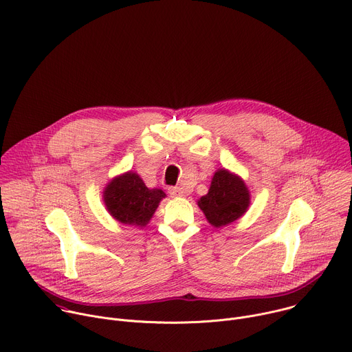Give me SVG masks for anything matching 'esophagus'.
Wrapping results in <instances>:
<instances>
[{
	"mask_svg": "<svg viewBox=\"0 0 352 352\" xmlns=\"http://www.w3.org/2000/svg\"><path fill=\"white\" fill-rule=\"evenodd\" d=\"M168 192H170V195L173 197H184L185 196V190L182 188H179V186H171L168 189Z\"/></svg>",
	"mask_w": 352,
	"mask_h": 352,
	"instance_id": "1",
	"label": "esophagus"
}]
</instances>
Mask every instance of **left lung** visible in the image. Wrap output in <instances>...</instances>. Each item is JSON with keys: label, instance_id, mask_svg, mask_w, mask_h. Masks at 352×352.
<instances>
[{"label": "left lung", "instance_id": "8db88e82", "mask_svg": "<svg viewBox=\"0 0 352 352\" xmlns=\"http://www.w3.org/2000/svg\"><path fill=\"white\" fill-rule=\"evenodd\" d=\"M249 205L250 192L246 184L239 175L226 168H219L214 173L209 192L197 200V206L216 228L242 217Z\"/></svg>", "mask_w": 352, "mask_h": 352}]
</instances>
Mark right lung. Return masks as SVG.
<instances>
[{"mask_svg":"<svg viewBox=\"0 0 352 352\" xmlns=\"http://www.w3.org/2000/svg\"><path fill=\"white\" fill-rule=\"evenodd\" d=\"M166 197L163 189H150L139 174L126 171L114 177L103 190V200L110 216L128 226L146 227Z\"/></svg>","mask_w":352,"mask_h":352,"instance_id":"obj_1","label":"right lung"}]
</instances>
